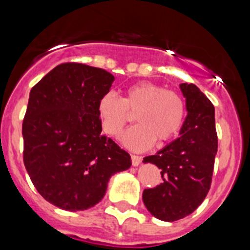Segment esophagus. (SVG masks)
Instances as JSON below:
<instances>
[{"label": "esophagus", "instance_id": "34e87169", "mask_svg": "<svg viewBox=\"0 0 250 250\" xmlns=\"http://www.w3.org/2000/svg\"><path fill=\"white\" fill-rule=\"evenodd\" d=\"M130 157H132V165L133 166H139L141 163V161H143V157H141V156H138V155H130Z\"/></svg>", "mask_w": 250, "mask_h": 250}]
</instances>
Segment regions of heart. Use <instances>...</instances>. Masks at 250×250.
<instances>
[{
  "label": "heart",
  "instance_id": "1",
  "mask_svg": "<svg viewBox=\"0 0 250 250\" xmlns=\"http://www.w3.org/2000/svg\"><path fill=\"white\" fill-rule=\"evenodd\" d=\"M98 111L103 129L112 138L120 137L135 115L139 125L123 138L125 145L134 150L148 147L153 141L163 146L175 139L186 117L185 100L180 93L148 81L127 87L122 98L107 93L100 99Z\"/></svg>",
  "mask_w": 250,
  "mask_h": 250
}]
</instances>
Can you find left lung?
<instances>
[{"instance_id":"8db88e82","label":"left lung","mask_w":250,"mask_h":250,"mask_svg":"<svg viewBox=\"0 0 250 250\" xmlns=\"http://www.w3.org/2000/svg\"><path fill=\"white\" fill-rule=\"evenodd\" d=\"M180 88L188 110L181 135L156 155L144 158L145 163L157 166L162 176L160 185L144 190V204L163 221L185 218L203 202L218 151L213 104L192 83H181Z\"/></svg>"}]
</instances>
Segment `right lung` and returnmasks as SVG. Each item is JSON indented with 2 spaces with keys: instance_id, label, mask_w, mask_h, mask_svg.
Listing matches in <instances>:
<instances>
[{
  "instance_id": "1",
  "label": "right lung",
  "mask_w": 250,
  "mask_h": 250,
  "mask_svg": "<svg viewBox=\"0 0 250 250\" xmlns=\"http://www.w3.org/2000/svg\"><path fill=\"white\" fill-rule=\"evenodd\" d=\"M115 77L99 67L64 62L32 87L22 121V160L40 195L65 210L103 200L130 156L102 134L99 102Z\"/></svg>"
}]
</instances>
